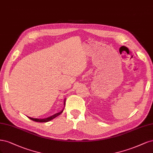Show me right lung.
<instances>
[{
  "mask_svg": "<svg viewBox=\"0 0 153 153\" xmlns=\"http://www.w3.org/2000/svg\"><path fill=\"white\" fill-rule=\"evenodd\" d=\"M65 102H64V106H65ZM63 109L61 112H58V113H56V114H54V115H53V116H50V117H49L45 118V119H36V118H32V117H28L29 118V119H30L31 120H32V121H33L42 122V123H43V122H48V121H51V120L54 119V118H55L56 117H57L58 116H59L60 114H61L62 113V112H63Z\"/></svg>",
  "mask_w": 153,
  "mask_h": 153,
  "instance_id": "add662e5",
  "label": "right lung"
}]
</instances>
